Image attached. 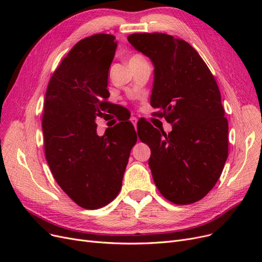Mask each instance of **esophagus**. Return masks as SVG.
Returning a JSON list of instances; mask_svg holds the SVG:
<instances>
[{"label": "esophagus", "instance_id": "1", "mask_svg": "<svg viewBox=\"0 0 262 262\" xmlns=\"http://www.w3.org/2000/svg\"><path fill=\"white\" fill-rule=\"evenodd\" d=\"M130 120H131V122H132V124L134 125V126H136V128H137V123H138V118L137 117H131V119H130Z\"/></svg>", "mask_w": 262, "mask_h": 262}]
</instances>
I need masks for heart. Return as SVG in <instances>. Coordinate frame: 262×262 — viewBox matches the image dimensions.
Returning <instances> with one entry per match:
<instances>
[{
  "label": "heart",
  "mask_w": 262,
  "mask_h": 262,
  "mask_svg": "<svg viewBox=\"0 0 262 262\" xmlns=\"http://www.w3.org/2000/svg\"><path fill=\"white\" fill-rule=\"evenodd\" d=\"M141 61H144V59L142 58L141 55H138V54L132 55V57L130 58V60H129V64H136V63H139Z\"/></svg>",
  "instance_id": "b5f03b06"
}]
</instances>
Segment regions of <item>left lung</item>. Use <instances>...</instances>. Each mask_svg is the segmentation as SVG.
<instances>
[{
    "label": "left lung",
    "mask_w": 262,
    "mask_h": 262,
    "mask_svg": "<svg viewBox=\"0 0 262 262\" xmlns=\"http://www.w3.org/2000/svg\"><path fill=\"white\" fill-rule=\"evenodd\" d=\"M128 41L152 61L150 105L172 125L168 134L147 121L138 128L140 140L152 147L148 166L155 185L172 203H194L216 184L228 155V122L215 78L181 39L144 33Z\"/></svg>",
    "instance_id": "1"
}]
</instances>
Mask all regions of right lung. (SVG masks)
<instances>
[{
  "label": "right lung",
  "instance_id": "add662e5",
  "mask_svg": "<svg viewBox=\"0 0 262 262\" xmlns=\"http://www.w3.org/2000/svg\"><path fill=\"white\" fill-rule=\"evenodd\" d=\"M116 49L113 35L82 39L47 87L42 116L47 162L61 189L84 209L105 207L117 196L137 142L129 121L102 137L96 132V119L113 105L107 101V86Z\"/></svg>",
  "mask_w": 262,
  "mask_h": 262
}]
</instances>
